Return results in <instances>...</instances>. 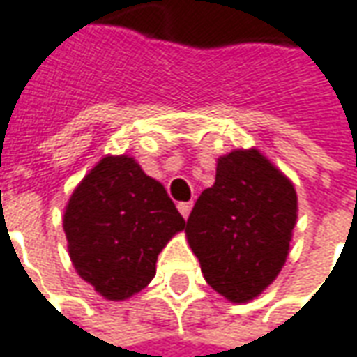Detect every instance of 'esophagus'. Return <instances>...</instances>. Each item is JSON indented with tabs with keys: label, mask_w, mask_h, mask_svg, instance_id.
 Returning a JSON list of instances; mask_svg holds the SVG:
<instances>
[{
	"label": "esophagus",
	"mask_w": 357,
	"mask_h": 357,
	"mask_svg": "<svg viewBox=\"0 0 357 357\" xmlns=\"http://www.w3.org/2000/svg\"><path fill=\"white\" fill-rule=\"evenodd\" d=\"M190 210H192V202H181L178 204V211L183 213V218L186 220L190 215Z\"/></svg>",
	"instance_id": "1"
}]
</instances>
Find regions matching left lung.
<instances>
[{
	"mask_svg": "<svg viewBox=\"0 0 357 357\" xmlns=\"http://www.w3.org/2000/svg\"><path fill=\"white\" fill-rule=\"evenodd\" d=\"M296 221L291 181L258 149H235L218 159L215 183L194 204L186 237L206 282L245 303L286 264Z\"/></svg>",
	"mask_w": 357,
	"mask_h": 357,
	"instance_id": "left-lung-1",
	"label": "left lung"
}]
</instances>
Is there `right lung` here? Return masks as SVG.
Returning a JSON list of instances; mask_svg holds the SVG:
<instances>
[{
	"label": "right lung",
	"instance_id": "1",
	"mask_svg": "<svg viewBox=\"0 0 357 357\" xmlns=\"http://www.w3.org/2000/svg\"><path fill=\"white\" fill-rule=\"evenodd\" d=\"M184 225L163 184L130 155L102 157L63 213L73 266L110 301L136 296L153 280L159 252Z\"/></svg>",
	"mask_w": 357,
	"mask_h": 357
}]
</instances>
